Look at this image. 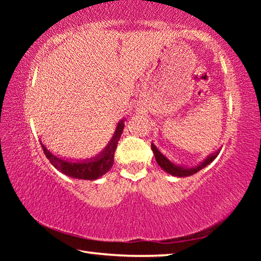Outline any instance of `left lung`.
<instances>
[{
    "label": "left lung",
    "mask_w": 261,
    "mask_h": 261,
    "mask_svg": "<svg viewBox=\"0 0 261 261\" xmlns=\"http://www.w3.org/2000/svg\"><path fill=\"white\" fill-rule=\"evenodd\" d=\"M151 147H152V151L154 153V156H155L158 165L160 166L163 170L167 171L168 174H170L173 176H177V177H187V176H191L193 174L198 173V171L201 170L202 168H205L207 165H210V163L219 155V152H220V149H219L218 152H215L213 154H211L210 156H207L205 160L200 162L198 166L192 167V168H188V167L175 165V163H173L170 160H168V159L163 155L160 151H159L158 147L153 143L151 145Z\"/></svg>",
    "instance_id": "obj_1"
}]
</instances>
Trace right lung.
<instances>
[{
  "label": "right lung",
  "mask_w": 261,
  "mask_h": 261,
  "mask_svg": "<svg viewBox=\"0 0 261 261\" xmlns=\"http://www.w3.org/2000/svg\"><path fill=\"white\" fill-rule=\"evenodd\" d=\"M123 129H124V121L122 120L117 124L112 140H110V143L106 146L103 151L101 152L99 155L92 159H87V160L84 161L73 162L65 160V159L59 158L50 153L46 148V146H43L42 143L41 146L46 158L57 170L61 171V173H63L64 175L70 176V177L73 178L94 180L100 178L101 176L105 175L110 168L113 167L114 154L115 151H116L118 140L121 138Z\"/></svg>",
  "instance_id": "1"
}]
</instances>
